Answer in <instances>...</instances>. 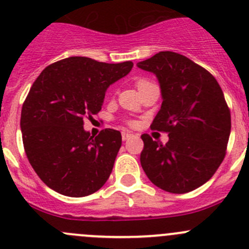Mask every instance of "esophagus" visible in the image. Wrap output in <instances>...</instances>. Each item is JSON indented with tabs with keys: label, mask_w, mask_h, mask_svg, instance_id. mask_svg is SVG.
<instances>
[{
	"label": "esophagus",
	"mask_w": 249,
	"mask_h": 249,
	"mask_svg": "<svg viewBox=\"0 0 249 249\" xmlns=\"http://www.w3.org/2000/svg\"><path fill=\"white\" fill-rule=\"evenodd\" d=\"M132 137H133V134L130 132H125V130H124V132H122V139H124V142H125V140L130 139Z\"/></svg>",
	"instance_id": "obj_1"
}]
</instances>
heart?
<instances>
[{
    "mask_svg": "<svg viewBox=\"0 0 249 249\" xmlns=\"http://www.w3.org/2000/svg\"><path fill=\"white\" fill-rule=\"evenodd\" d=\"M145 82H146V81H145V80H140V81H138L137 86H140V85H142V83H145Z\"/></svg>",
    "mask_w": 249,
    "mask_h": 249,
    "instance_id": "1",
    "label": "heart"
}]
</instances>
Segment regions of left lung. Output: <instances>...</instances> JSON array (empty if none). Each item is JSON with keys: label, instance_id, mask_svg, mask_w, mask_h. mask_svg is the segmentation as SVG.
<instances>
[{"label": "left lung", "instance_id": "1", "mask_svg": "<svg viewBox=\"0 0 249 249\" xmlns=\"http://www.w3.org/2000/svg\"><path fill=\"white\" fill-rule=\"evenodd\" d=\"M137 66L159 80L162 105L151 128L169 137L163 145L142 135V169L164 191L195 190L213 177L226 154L231 116L223 90L206 69L174 52H160Z\"/></svg>", "mask_w": 249, "mask_h": 249}]
</instances>
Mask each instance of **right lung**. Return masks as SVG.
Instances as JSON below:
<instances>
[{
    "mask_svg": "<svg viewBox=\"0 0 249 249\" xmlns=\"http://www.w3.org/2000/svg\"><path fill=\"white\" fill-rule=\"evenodd\" d=\"M132 68V61L70 56L48 65L36 78L23 104L20 128L29 162L52 190L83 197L107 183L121 133L107 128L90 137L83 120L102 110L109 86Z\"/></svg>",
    "mask_w": 249,
    "mask_h": 249,
    "instance_id": "1",
    "label": "right lung"
}]
</instances>
